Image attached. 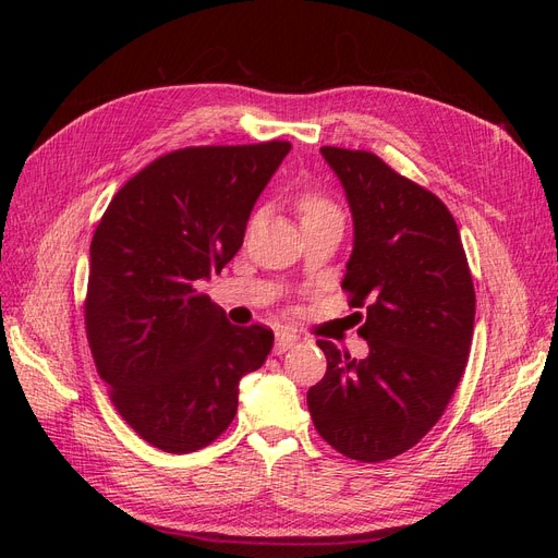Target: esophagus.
Instances as JSON below:
<instances>
[{
	"label": "esophagus",
	"mask_w": 558,
	"mask_h": 558,
	"mask_svg": "<svg viewBox=\"0 0 558 558\" xmlns=\"http://www.w3.org/2000/svg\"><path fill=\"white\" fill-rule=\"evenodd\" d=\"M295 342H298V337H295L293 332H286V330L277 332V342H275V353H277V356H279V353H283V351H289V349H293V347H295Z\"/></svg>",
	"instance_id": "obj_1"
}]
</instances>
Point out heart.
<instances>
[{
    "label": "heart",
    "instance_id": "heart-1",
    "mask_svg": "<svg viewBox=\"0 0 558 558\" xmlns=\"http://www.w3.org/2000/svg\"><path fill=\"white\" fill-rule=\"evenodd\" d=\"M298 209L302 221H312V218H320V216H330L337 214V209L330 205L326 197H320L316 193H305L298 202Z\"/></svg>",
    "mask_w": 558,
    "mask_h": 558
}]
</instances>
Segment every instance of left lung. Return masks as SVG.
<instances>
[{"instance_id": "1", "label": "left lung", "mask_w": 558, "mask_h": 558, "mask_svg": "<svg viewBox=\"0 0 558 558\" xmlns=\"http://www.w3.org/2000/svg\"><path fill=\"white\" fill-rule=\"evenodd\" d=\"M340 179L353 248L342 289L365 307V359L318 340L328 359L307 408L324 440L353 461L412 449L442 416L468 363L475 289L459 228L440 197L367 150L324 146Z\"/></svg>"}]
</instances>
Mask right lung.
<instances>
[{
  "mask_svg": "<svg viewBox=\"0 0 558 558\" xmlns=\"http://www.w3.org/2000/svg\"><path fill=\"white\" fill-rule=\"evenodd\" d=\"M289 142L181 148L118 191L90 244L86 330L97 373L142 440L207 447L238 414L240 379L275 335L238 328L197 291L234 258Z\"/></svg>",
  "mask_w": 558,
  "mask_h": 558,
  "instance_id": "add662e5",
  "label": "right lung"
}]
</instances>
